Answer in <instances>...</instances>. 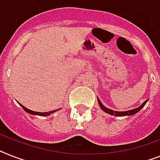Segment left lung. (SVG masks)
Here are the masks:
<instances>
[{
  "label": "left lung",
  "mask_w": 160,
  "mask_h": 160,
  "mask_svg": "<svg viewBox=\"0 0 160 160\" xmlns=\"http://www.w3.org/2000/svg\"><path fill=\"white\" fill-rule=\"evenodd\" d=\"M97 100H98L99 105H100V107H101V109H102L103 111H105V113H109V114H110V115L119 116V117H121V116H130V115H133V114H135V113H137V112H139L140 110H141V109H142L144 106H145V105L146 104V102L148 101V100H146V101H144L143 104H142L141 106L138 107V108L131 109V110H128V111L121 112V111H114V110H113V109H109V108H106V107H105L104 105H103V104L101 102V101L99 100V98H97Z\"/></svg>",
  "instance_id": "8db88e82"
}]
</instances>
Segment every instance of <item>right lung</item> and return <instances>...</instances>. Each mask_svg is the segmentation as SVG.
I'll return each mask as SVG.
<instances>
[{
    "mask_svg": "<svg viewBox=\"0 0 160 160\" xmlns=\"http://www.w3.org/2000/svg\"><path fill=\"white\" fill-rule=\"evenodd\" d=\"M19 105L22 106V108H23V109H24L25 111L27 112V113H30V114H33V115H39V116H49L50 114H51V113H55V111H57V110H59V109H55V110H52V111H49V112H44V113H42V112H36V111H32V110H31V109H27L26 107L23 106V105H21V104H19Z\"/></svg>",
    "mask_w": 160,
    "mask_h": 160,
    "instance_id": "obj_1",
    "label": "right lung"
}]
</instances>
